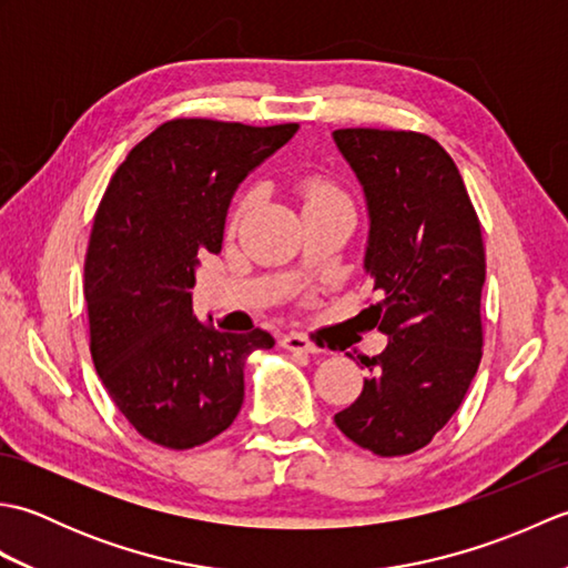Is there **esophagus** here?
Wrapping results in <instances>:
<instances>
[{
	"label": "esophagus",
	"instance_id": "34e87169",
	"mask_svg": "<svg viewBox=\"0 0 568 568\" xmlns=\"http://www.w3.org/2000/svg\"><path fill=\"white\" fill-rule=\"evenodd\" d=\"M281 346L287 348V352H305V354H317L320 352V348L303 334H283Z\"/></svg>",
	"mask_w": 568,
	"mask_h": 568
}]
</instances>
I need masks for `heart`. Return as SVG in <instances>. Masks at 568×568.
Segmentation results:
<instances>
[{
  "label": "heart",
  "instance_id": "heart-1",
  "mask_svg": "<svg viewBox=\"0 0 568 568\" xmlns=\"http://www.w3.org/2000/svg\"><path fill=\"white\" fill-rule=\"evenodd\" d=\"M297 195H300V200H303L305 212L315 210V207H324V204H342V202L348 204L346 195L339 187H336V183H332L329 178H322V175H310V178L300 180ZM251 202H253V195L241 197V202L234 210V222L241 220V214L251 207Z\"/></svg>",
  "mask_w": 568,
  "mask_h": 568
}]
</instances>
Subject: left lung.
<instances>
[{
    "mask_svg": "<svg viewBox=\"0 0 568 568\" xmlns=\"http://www.w3.org/2000/svg\"><path fill=\"white\" fill-rule=\"evenodd\" d=\"M334 141L364 185V268L381 295L368 310L390 336L334 422L373 454L405 456L452 419L484 356V236L462 173L427 134L336 129Z\"/></svg>",
    "mask_w": 568,
    "mask_h": 568,
    "instance_id": "8db88e82",
    "label": "left lung"
}]
</instances>
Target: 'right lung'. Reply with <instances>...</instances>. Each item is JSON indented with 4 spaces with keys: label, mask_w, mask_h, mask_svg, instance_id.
Returning <instances> with one entry per match:
<instances>
[{
    "label": "right lung",
    "mask_w": 568,
    "mask_h": 568,
    "mask_svg": "<svg viewBox=\"0 0 568 568\" xmlns=\"http://www.w3.org/2000/svg\"><path fill=\"white\" fill-rule=\"evenodd\" d=\"M297 124L171 119L116 168L84 256L90 352L129 425L165 449L207 444L244 403V364L263 329L216 332L192 315L202 253H220L241 180Z\"/></svg>",
    "instance_id": "obj_1"
}]
</instances>
